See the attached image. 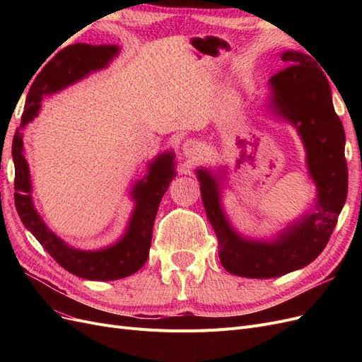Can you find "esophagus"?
Listing matches in <instances>:
<instances>
[{
	"instance_id": "esophagus-1",
	"label": "esophagus",
	"mask_w": 362,
	"mask_h": 362,
	"mask_svg": "<svg viewBox=\"0 0 362 362\" xmlns=\"http://www.w3.org/2000/svg\"><path fill=\"white\" fill-rule=\"evenodd\" d=\"M202 152H204V146H202V144H199V141H196V140L184 141L182 154L185 156V158L196 160L202 156Z\"/></svg>"
}]
</instances>
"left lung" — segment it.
Returning <instances> with one entry per match:
<instances>
[{"label":"left lung","mask_w":362,"mask_h":362,"mask_svg":"<svg viewBox=\"0 0 362 362\" xmlns=\"http://www.w3.org/2000/svg\"><path fill=\"white\" fill-rule=\"evenodd\" d=\"M288 66L269 80L266 108L298 131L315 198L302 216L269 238L238 233L222 205L226 170L198 168L196 178L208 221L218 240V258L237 276L266 279L303 269L329 242L347 196L346 136L332 104L329 81L308 54L284 51Z\"/></svg>","instance_id":"obj_1"}]
</instances>
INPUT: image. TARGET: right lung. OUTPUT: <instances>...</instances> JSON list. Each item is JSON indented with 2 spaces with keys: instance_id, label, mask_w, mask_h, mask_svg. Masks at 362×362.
<instances>
[{
  "instance_id": "right-lung-1",
  "label": "right lung",
  "mask_w": 362,
  "mask_h": 362,
  "mask_svg": "<svg viewBox=\"0 0 362 362\" xmlns=\"http://www.w3.org/2000/svg\"><path fill=\"white\" fill-rule=\"evenodd\" d=\"M117 45L74 43L59 51L30 86L25 112L15 133L12 156L15 163V205L24 226L36 237L48 254L75 276L89 281H116L133 275L144 267L149 255L152 226L158 205L177 177L175 152L166 151L148 163V172L129 192L134 202L125 233L115 243L101 249H78L68 245L43 222L33 202V187L25 158L23 129L39 115L43 96L57 93L81 81L92 72L101 71L119 56Z\"/></svg>"
}]
</instances>
